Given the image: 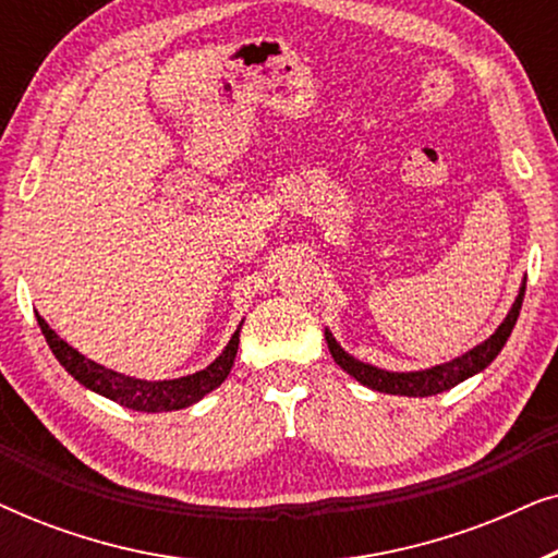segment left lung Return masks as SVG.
<instances>
[{"mask_svg": "<svg viewBox=\"0 0 558 558\" xmlns=\"http://www.w3.org/2000/svg\"><path fill=\"white\" fill-rule=\"evenodd\" d=\"M523 294H525V284L521 287V294L515 296L513 310L508 312V317L502 319V325L483 342V345L472 348L470 353H464L462 357H454L452 363L437 365V368H429V371L388 373V371L373 368V365H365L361 361H355V357H350L345 350L335 342L330 332H325V340L335 357V363H338L342 371H348L355 380H361L363 386L373 388V391L399 393V396H434V393L449 391V388L462 384L464 378L475 376V373L487 368V365L495 361V355L500 353L502 345H506V340L510 338V332H513L518 315H521Z\"/></svg>", "mask_w": 558, "mask_h": 558, "instance_id": "obj_1", "label": "left lung"}]
</instances>
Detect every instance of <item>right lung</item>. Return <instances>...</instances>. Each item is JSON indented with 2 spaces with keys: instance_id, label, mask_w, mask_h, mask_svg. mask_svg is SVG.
Instances as JSON below:
<instances>
[{
  "instance_id": "1",
  "label": "right lung",
  "mask_w": 558,
  "mask_h": 558,
  "mask_svg": "<svg viewBox=\"0 0 558 558\" xmlns=\"http://www.w3.org/2000/svg\"><path fill=\"white\" fill-rule=\"evenodd\" d=\"M37 325H40L52 355L58 357L60 365H63V368L71 373L78 384L90 388V391L106 396V399L121 403V407L134 409V411H147V414L149 411L185 409L190 403L201 401L203 396L210 393L216 386L223 384L228 373H231L235 353H239V330H241L239 327V330L233 332V338L226 345L223 353H220L205 371H197L193 376H182L174 380H140L88 361L86 355H81L78 350L60 340L40 315H37Z\"/></svg>"
}]
</instances>
